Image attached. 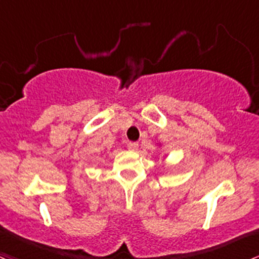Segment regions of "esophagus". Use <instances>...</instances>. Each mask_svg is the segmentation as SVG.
I'll return each instance as SVG.
<instances>
[{
	"instance_id": "1",
	"label": "esophagus",
	"mask_w": 259,
	"mask_h": 259,
	"mask_svg": "<svg viewBox=\"0 0 259 259\" xmlns=\"http://www.w3.org/2000/svg\"><path fill=\"white\" fill-rule=\"evenodd\" d=\"M127 148H129V150H132V151H137L139 149V144L138 143H129L127 144Z\"/></svg>"
}]
</instances>
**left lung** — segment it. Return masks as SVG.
Wrapping results in <instances>:
<instances>
[{
    "instance_id": "obj_1",
    "label": "left lung",
    "mask_w": 259,
    "mask_h": 259,
    "mask_svg": "<svg viewBox=\"0 0 259 259\" xmlns=\"http://www.w3.org/2000/svg\"><path fill=\"white\" fill-rule=\"evenodd\" d=\"M159 145H160V146H161V144H160V143H159Z\"/></svg>"
}]
</instances>
